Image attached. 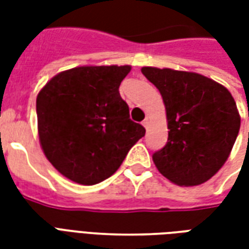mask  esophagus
Wrapping results in <instances>:
<instances>
[{
  "label": "esophagus",
  "instance_id": "esophagus-1",
  "mask_svg": "<svg viewBox=\"0 0 249 249\" xmlns=\"http://www.w3.org/2000/svg\"><path fill=\"white\" fill-rule=\"evenodd\" d=\"M142 125H144L145 128H148V125H149V120H148V119L144 120V121H142Z\"/></svg>",
  "mask_w": 249,
  "mask_h": 249
}]
</instances>
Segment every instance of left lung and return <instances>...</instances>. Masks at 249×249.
<instances>
[{
  "label": "left lung",
  "mask_w": 249,
  "mask_h": 249,
  "mask_svg": "<svg viewBox=\"0 0 249 249\" xmlns=\"http://www.w3.org/2000/svg\"><path fill=\"white\" fill-rule=\"evenodd\" d=\"M165 105L168 142L153 153L164 178L180 187L208 181L230 157L240 129V114L231 92L195 71L141 68Z\"/></svg>",
  "instance_id": "8db88e82"
}]
</instances>
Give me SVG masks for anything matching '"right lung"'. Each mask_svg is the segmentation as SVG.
I'll return each mask as SVG.
<instances>
[{
    "label": "right lung",
    "mask_w": 249,
    "mask_h": 249,
    "mask_svg": "<svg viewBox=\"0 0 249 249\" xmlns=\"http://www.w3.org/2000/svg\"><path fill=\"white\" fill-rule=\"evenodd\" d=\"M130 65H85L60 71L37 94L44 155L62 176L82 185L110 178L145 135L129 119L119 88Z\"/></svg>",
    "instance_id": "add662e5"
}]
</instances>
